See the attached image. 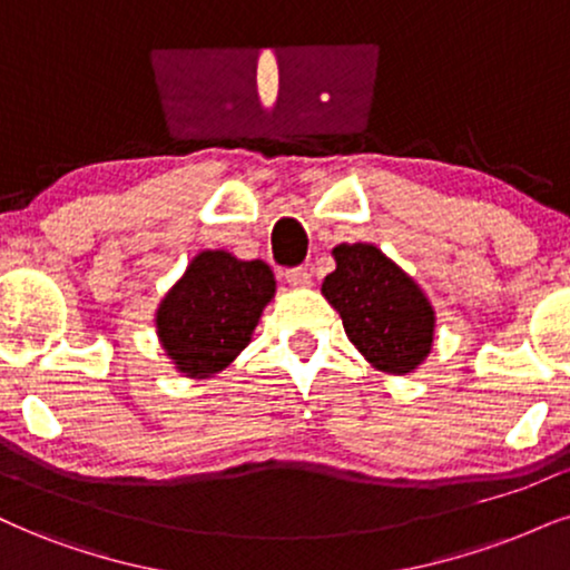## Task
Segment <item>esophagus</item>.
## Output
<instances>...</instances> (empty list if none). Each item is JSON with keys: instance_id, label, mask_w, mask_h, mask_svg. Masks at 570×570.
<instances>
[{"instance_id": "34e87169", "label": "esophagus", "mask_w": 570, "mask_h": 570, "mask_svg": "<svg viewBox=\"0 0 570 570\" xmlns=\"http://www.w3.org/2000/svg\"><path fill=\"white\" fill-rule=\"evenodd\" d=\"M285 279H287V285H293V287L312 285V274H308L306 266H293V269H287Z\"/></svg>"}]
</instances>
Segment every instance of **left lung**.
<instances>
[{
    "label": "left lung",
    "mask_w": 570,
    "mask_h": 570,
    "mask_svg": "<svg viewBox=\"0 0 570 570\" xmlns=\"http://www.w3.org/2000/svg\"><path fill=\"white\" fill-rule=\"evenodd\" d=\"M335 272L322 296L341 314L348 341L372 367L406 375L431 354L433 306L410 274L367 243H343L333 250Z\"/></svg>",
    "instance_id": "8db88e82"
}]
</instances>
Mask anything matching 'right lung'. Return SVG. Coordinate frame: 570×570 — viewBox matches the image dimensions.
I'll return each instance as SVG.
<instances>
[{"label": "right lung", "instance_id": "obj_1", "mask_svg": "<svg viewBox=\"0 0 570 570\" xmlns=\"http://www.w3.org/2000/svg\"><path fill=\"white\" fill-rule=\"evenodd\" d=\"M274 274L264 262H240L227 250H203L158 306V335L168 360L187 377H208L248 346Z\"/></svg>", "mask_w": 570, "mask_h": 570}]
</instances>
